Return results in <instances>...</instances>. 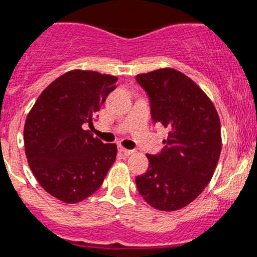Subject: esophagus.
I'll return each mask as SVG.
<instances>
[{
	"instance_id": "34e87169",
	"label": "esophagus",
	"mask_w": 257,
	"mask_h": 257,
	"mask_svg": "<svg viewBox=\"0 0 257 257\" xmlns=\"http://www.w3.org/2000/svg\"><path fill=\"white\" fill-rule=\"evenodd\" d=\"M118 150H120V152L125 155H132L133 153H135V150H129V149H125V148H122V146H120V148H118Z\"/></svg>"
}]
</instances>
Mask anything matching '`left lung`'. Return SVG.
Segmentation results:
<instances>
[{
  "label": "left lung",
  "mask_w": 257,
  "mask_h": 257,
  "mask_svg": "<svg viewBox=\"0 0 257 257\" xmlns=\"http://www.w3.org/2000/svg\"><path fill=\"white\" fill-rule=\"evenodd\" d=\"M136 81L148 94L153 121L169 129L161 153L148 154V171L136 178L137 189L153 208L178 210L214 174L222 146L219 116L205 92L175 69L139 74Z\"/></svg>",
  "instance_id": "obj_1"
}]
</instances>
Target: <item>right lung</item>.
Masks as SVG:
<instances>
[{
	"label": "right lung",
	"instance_id": "obj_1",
	"mask_svg": "<svg viewBox=\"0 0 257 257\" xmlns=\"http://www.w3.org/2000/svg\"><path fill=\"white\" fill-rule=\"evenodd\" d=\"M117 77L91 70H70L40 94L26 118L25 149L30 169L45 191L60 201L75 204L102 185L117 154L85 131Z\"/></svg>",
	"mask_w": 257,
	"mask_h": 257
}]
</instances>
